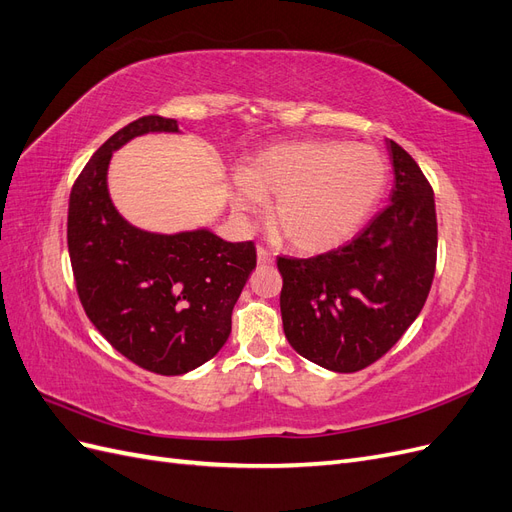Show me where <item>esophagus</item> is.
<instances>
[{
    "mask_svg": "<svg viewBox=\"0 0 512 512\" xmlns=\"http://www.w3.org/2000/svg\"><path fill=\"white\" fill-rule=\"evenodd\" d=\"M256 256H258V265H271V262H273L271 252L265 250V247H262V245L256 247Z\"/></svg>",
    "mask_w": 512,
    "mask_h": 512,
    "instance_id": "1",
    "label": "esophagus"
}]
</instances>
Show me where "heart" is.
<instances>
[{"mask_svg":"<svg viewBox=\"0 0 512 512\" xmlns=\"http://www.w3.org/2000/svg\"><path fill=\"white\" fill-rule=\"evenodd\" d=\"M389 162L371 145L301 141L275 145L247 162L232 207L250 215L272 198L271 226L299 252H327L348 241L374 211Z\"/></svg>","mask_w":512,"mask_h":512,"instance_id":"obj_1","label":"heart"}]
</instances>
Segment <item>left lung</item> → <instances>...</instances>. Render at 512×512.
<instances>
[{"mask_svg": "<svg viewBox=\"0 0 512 512\" xmlns=\"http://www.w3.org/2000/svg\"><path fill=\"white\" fill-rule=\"evenodd\" d=\"M389 145L391 203L346 245L277 258L288 344L307 361L350 374L376 363L421 314L436 273L433 190L406 149Z\"/></svg>", "mask_w": 512, "mask_h": 512, "instance_id": "8db88e82", "label": "left lung"}]
</instances>
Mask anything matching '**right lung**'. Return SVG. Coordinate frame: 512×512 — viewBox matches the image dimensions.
Returning a JSON list of instances; mask_svg holds the SVG:
<instances>
[{
  "instance_id": "obj_1",
  "label": "right lung",
  "mask_w": 512,
  "mask_h": 512,
  "mask_svg": "<svg viewBox=\"0 0 512 512\" xmlns=\"http://www.w3.org/2000/svg\"><path fill=\"white\" fill-rule=\"evenodd\" d=\"M149 132H179V123L136 119L85 164L70 192L68 252L85 314L106 342L153 374L181 376L226 344L256 247L207 228L158 235L121 218L108 194V164L113 151Z\"/></svg>"
}]
</instances>
